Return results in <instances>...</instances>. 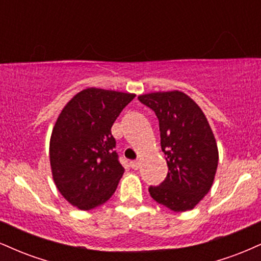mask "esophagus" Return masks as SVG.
Here are the masks:
<instances>
[{
	"label": "esophagus",
	"mask_w": 261,
	"mask_h": 261,
	"mask_svg": "<svg viewBox=\"0 0 261 261\" xmlns=\"http://www.w3.org/2000/svg\"><path fill=\"white\" fill-rule=\"evenodd\" d=\"M130 167L133 169H135V170H137L141 167V163L139 161H133V162H130Z\"/></svg>",
	"instance_id": "obj_1"
}]
</instances>
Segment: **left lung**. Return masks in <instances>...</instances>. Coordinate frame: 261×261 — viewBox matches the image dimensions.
Instances as JSON below:
<instances>
[{"label": "left lung", "mask_w": 261, "mask_h": 261, "mask_svg": "<svg viewBox=\"0 0 261 261\" xmlns=\"http://www.w3.org/2000/svg\"><path fill=\"white\" fill-rule=\"evenodd\" d=\"M160 122L161 147L168 174L158 187H149L152 199L174 212L195 207L208 193L218 163L216 140L205 114L179 91L140 95Z\"/></svg>", "instance_id": "obj_1"}]
</instances>
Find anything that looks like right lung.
<instances>
[{"mask_svg": "<svg viewBox=\"0 0 261 261\" xmlns=\"http://www.w3.org/2000/svg\"><path fill=\"white\" fill-rule=\"evenodd\" d=\"M135 94L87 88L67 103L50 139L53 178L61 195L81 210L112 197L124 173L112 126Z\"/></svg>", "mask_w": 261, "mask_h": 261, "instance_id": "1", "label": "right lung"}]
</instances>
